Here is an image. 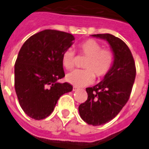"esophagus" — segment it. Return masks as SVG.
<instances>
[{"instance_id": "1", "label": "esophagus", "mask_w": 149, "mask_h": 149, "mask_svg": "<svg viewBox=\"0 0 149 149\" xmlns=\"http://www.w3.org/2000/svg\"><path fill=\"white\" fill-rule=\"evenodd\" d=\"M77 90H78V87H77V86H73V87H72V91H77Z\"/></svg>"}]
</instances>
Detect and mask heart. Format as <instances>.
<instances>
[{"label":"heart","instance_id":"b5f03b06","mask_svg":"<svg viewBox=\"0 0 149 149\" xmlns=\"http://www.w3.org/2000/svg\"><path fill=\"white\" fill-rule=\"evenodd\" d=\"M79 53L86 56L84 63L85 70H77L66 75V80L77 86L91 84L94 76L100 79L106 76L113 64L114 56L109 49H102L101 45L93 39H87L78 45ZM62 63L66 70H72L75 65V53L66 49L62 55Z\"/></svg>","mask_w":149,"mask_h":149}]
</instances>
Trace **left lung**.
Segmentation results:
<instances>
[{"instance_id":"1","label":"left lung","mask_w":149,"mask_h":149,"mask_svg":"<svg viewBox=\"0 0 149 149\" xmlns=\"http://www.w3.org/2000/svg\"><path fill=\"white\" fill-rule=\"evenodd\" d=\"M106 40L113 51L114 61L101 82L86 89L88 97L79 106V115L88 125L98 126L118 115L127 102L134 84L136 68L127 45L111 34L92 35Z\"/></svg>"}]
</instances>
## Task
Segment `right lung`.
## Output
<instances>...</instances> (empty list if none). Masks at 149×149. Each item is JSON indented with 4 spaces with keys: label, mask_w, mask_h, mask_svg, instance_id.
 Listing matches in <instances>:
<instances>
[{
    "label": "right lung",
    "mask_w": 149,
    "mask_h": 149,
    "mask_svg": "<svg viewBox=\"0 0 149 149\" xmlns=\"http://www.w3.org/2000/svg\"><path fill=\"white\" fill-rule=\"evenodd\" d=\"M74 36L46 29L31 36L21 48L15 65V88L22 110L42 120L53 111L58 100L72 91L65 77L62 55L72 45Z\"/></svg>",
    "instance_id": "obj_1"
}]
</instances>
